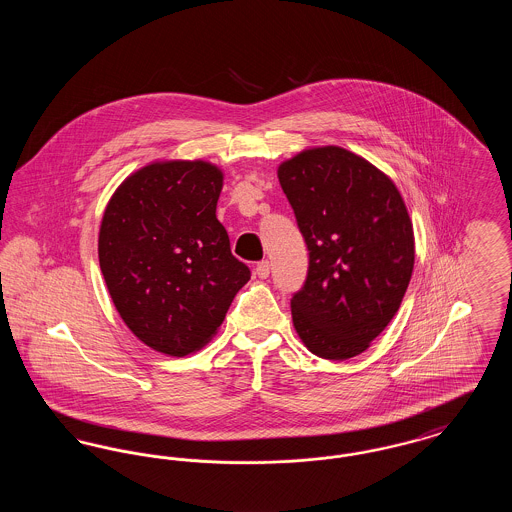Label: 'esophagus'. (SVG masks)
Listing matches in <instances>:
<instances>
[{
    "instance_id": "34e87169",
    "label": "esophagus",
    "mask_w": 512,
    "mask_h": 512,
    "mask_svg": "<svg viewBox=\"0 0 512 512\" xmlns=\"http://www.w3.org/2000/svg\"><path fill=\"white\" fill-rule=\"evenodd\" d=\"M255 274H257L259 278H268V274H270V263H268V261H261V263H257V267H255Z\"/></svg>"
}]
</instances>
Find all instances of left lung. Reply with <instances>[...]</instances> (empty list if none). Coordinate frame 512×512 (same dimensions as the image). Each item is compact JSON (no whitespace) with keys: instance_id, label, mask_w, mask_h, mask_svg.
<instances>
[{"instance_id":"left-lung-1","label":"left lung","mask_w":512,"mask_h":512,"mask_svg":"<svg viewBox=\"0 0 512 512\" xmlns=\"http://www.w3.org/2000/svg\"><path fill=\"white\" fill-rule=\"evenodd\" d=\"M278 180L309 251L293 326L317 357L351 359L390 324L411 282L407 207L384 172L341 147L295 155Z\"/></svg>"}]
</instances>
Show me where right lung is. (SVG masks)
<instances>
[{"label":"right lung","mask_w":512,"mask_h":512,"mask_svg":"<svg viewBox=\"0 0 512 512\" xmlns=\"http://www.w3.org/2000/svg\"><path fill=\"white\" fill-rule=\"evenodd\" d=\"M222 172L153 163L126 178L99 230V267L124 324L151 349L194 353L251 278L217 219Z\"/></svg>","instance_id":"add662e5"}]
</instances>
